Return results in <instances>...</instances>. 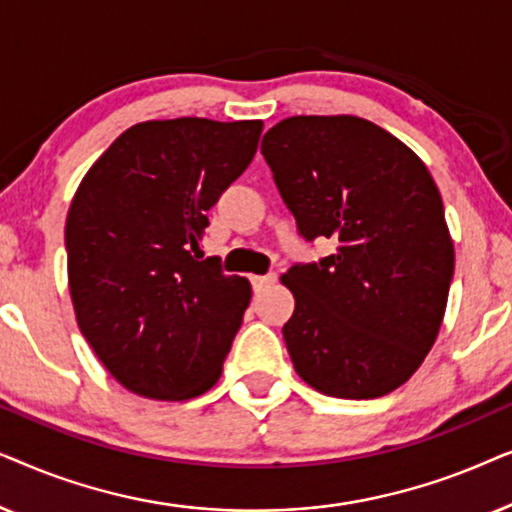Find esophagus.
<instances>
[{
	"instance_id": "1",
	"label": "esophagus",
	"mask_w": 512,
	"mask_h": 512,
	"mask_svg": "<svg viewBox=\"0 0 512 512\" xmlns=\"http://www.w3.org/2000/svg\"><path fill=\"white\" fill-rule=\"evenodd\" d=\"M275 282H277V275H254V277H251V286H254L256 293L268 289V286L275 284Z\"/></svg>"
}]
</instances>
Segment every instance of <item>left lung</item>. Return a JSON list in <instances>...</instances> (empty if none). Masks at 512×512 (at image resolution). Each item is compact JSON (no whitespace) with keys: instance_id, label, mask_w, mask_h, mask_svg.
<instances>
[{"instance_id":"left-lung-1","label":"left lung","mask_w":512,"mask_h":512,"mask_svg":"<svg viewBox=\"0 0 512 512\" xmlns=\"http://www.w3.org/2000/svg\"><path fill=\"white\" fill-rule=\"evenodd\" d=\"M261 153L305 242H338L282 277L296 298L282 328L293 368L326 396L389 394L436 342L454 275L429 170L356 116L286 118L265 132Z\"/></svg>"}]
</instances>
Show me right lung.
I'll use <instances>...</instances> for the list:
<instances>
[{
  "instance_id": "obj_1",
  "label": "right lung",
  "mask_w": 512,
  "mask_h": 512,
  "mask_svg": "<svg viewBox=\"0 0 512 512\" xmlns=\"http://www.w3.org/2000/svg\"><path fill=\"white\" fill-rule=\"evenodd\" d=\"M261 121H146L90 167L67 214L83 338L139 396L186 401L221 377L251 286L203 258L207 212L254 158Z\"/></svg>"
}]
</instances>
